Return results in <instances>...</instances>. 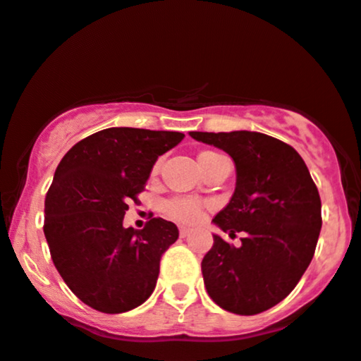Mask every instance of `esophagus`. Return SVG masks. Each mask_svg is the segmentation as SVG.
<instances>
[{"label":"esophagus","instance_id":"34e87169","mask_svg":"<svg viewBox=\"0 0 361 361\" xmlns=\"http://www.w3.org/2000/svg\"><path fill=\"white\" fill-rule=\"evenodd\" d=\"M190 233H192V229H188V228H180V236H181V238H187Z\"/></svg>","mask_w":361,"mask_h":361}]
</instances>
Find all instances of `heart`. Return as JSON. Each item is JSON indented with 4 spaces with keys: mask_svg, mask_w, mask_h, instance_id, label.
Returning a JSON list of instances; mask_svg holds the SVG:
<instances>
[{
    "mask_svg": "<svg viewBox=\"0 0 361 361\" xmlns=\"http://www.w3.org/2000/svg\"><path fill=\"white\" fill-rule=\"evenodd\" d=\"M202 154H214V152H202ZM199 154V156H202ZM164 214L171 217L173 221L183 224H193L200 219L202 205L200 202L193 199H171L164 204Z\"/></svg>",
    "mask_w": 361,
    "mask_h": 361,
    "instance_id": "obj_1",
    "label": "heart"
}]
</instances>
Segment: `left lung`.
<instances>
[{"label":"left lung","mask_w":361,"mask_h":361,"mask_svg":"<svg viewBox=\"0 0 361 361\" xmlns=\"http://www.w3.org/2000/svg\"><path fill=\"white\" fill-rule=\"evenodd\" d=\"M223 149L236 168L231 200L212 223L235 235L240 247L214 236L202 260L209 296L224 310L255 315L283 302L312 262L320 228L319 190L291 145L265 133L190 132Z\"/></svg>","instance_id":"1"}]
</instances>
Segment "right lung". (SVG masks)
<instances>
[{"mask_svg":"<svg viewBox=\"0 0 361 361\" xmlns=\"http://www.w3.org/2000/svg\"><path fill=\"white\" fill-rule=\"evenodd\" d=\"M180 132L106 128L65 154L44 202V235L59 276L78 298L121 314L152 295L161 255L178 240L171 221L123 228L157 157L183 140Z\"/></svg>","mask_w":361,"mask_h":361,"instance_id":"add662e5","label":"right lung"}]
</instances>
